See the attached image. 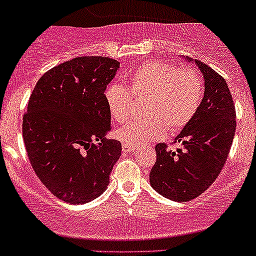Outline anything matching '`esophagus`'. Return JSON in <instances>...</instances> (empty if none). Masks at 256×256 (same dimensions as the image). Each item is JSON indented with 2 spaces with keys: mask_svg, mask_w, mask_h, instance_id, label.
<instances>
[{
  "mask_svg": "<svg viewBox=\"0 0 256 256\" xmlns=\"http://www.w3.org/2000/svg\"><path fill=\"white\" fill-rule=\"evenodd\" d=\"M122 150H123L124 152H130V151L137 150V148H136V146H132V144H123V146H122Z\"/></svg>",
  "mask_w": 256,
  "mask_h": 256,
  "instance_id": "obj_1",
  "label": "esophagus"
}]
</instances>
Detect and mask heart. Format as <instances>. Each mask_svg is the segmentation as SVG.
<instances>
[{"label":"heart","mask_w":256,"mask_h":256,"mask_svg":"<svg viewBox=\"0 0 256 256\" xmlns=\"http://www.w3.org/2000/svg\"><path fill=\"white\" fill-rule=\"evenodd\" d=\"M130 88L110 83L104 96L112 119L124 123L132 114L136 97H148L144 112L148 116L134 119L118 130L124 144L140 146L162 137L166 126L172 132L183 130L195 118L204 97V84L198 72L178 68L166 61H146L130 73Z\"/></svg>","instance_id":"obj_1"}]
</instances>
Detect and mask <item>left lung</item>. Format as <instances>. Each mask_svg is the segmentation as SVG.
Here are the masks:
<instances>
[{"label": "left lung", "instance_id": "8db88e82", "mask_svg": "<svg viewBox=\"0 0 256 256\" xmlns=\"http://www.w3.org/2000/svg\"><path fill=\"white\" fill-rule=\"evenodd\" d=\"M202 72L205 94L195 118L183 128L173 144L155 146L156 162L150 183L156 191L174 201H190L206 191L227 162L234 130L236 108L224 78L196 58Z\"/></svg>", "mask_w": 256, "mask_h": 256}]
</instances>
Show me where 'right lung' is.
<instances>
[{"instance_id":"1","label":"right lung","mask_w":256,"mask_h":256,"mask_svg":"<svg viewBox=\"0 0 256 256\" xmlns=\"http://www.w3.org/2000/svg\"><path fill=\"white\" fill-rule=\"evenodd\" d=\"M119 61L79 56L40 76L22 116V138L40 182L69 204L100 196L122 154V144L106 140L112 130L106 86ZM98 142V144L96 142Z\"/></svg>"}]
</instances>
